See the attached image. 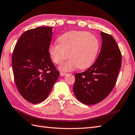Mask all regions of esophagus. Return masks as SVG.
<instances>
[{
  "label": "esophagus",
  "instance_id": "34e87169",
  "mask_svg": "<svg viewBox=\"0 0 135 135\" xmlns=\"http://www.w3.org/2000/svg\"><path fill=\"white\" fill-rule=\"evenodd\" d=\"M68 74L67 73H63V72H61L60 73V75L62 76H65L67 75Z\"/></svg>",
  "mask_w": 135,
  "mask_h": 135
}]
</instances>
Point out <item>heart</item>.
Returning a JSON list of instances; mask_svg holds the SVG:
<instances>
[{
	"instance_id": "b5f03b06",
	"label": "heart",
	"mask_w": 135,
	"mask_h": 135,
	"mask_svg": "<svg viewBox=\"0 0 135 135\" xmlns=\"http://www.w3.org/2000/svg\"><path fill=\"white\" fill-rule=\"evenodd\" d=\"M58 44L50 46L49 54L54 62L60 65L68 59L60 68L71 71L75 68L85 69L92 64L99 49V41L94 34L85 31H70L58 37Z\"/></svg>"
}]
</instances>
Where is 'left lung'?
Instances as JSON below:
<instances>
[{"label":"left lung","instance_id":"obj_1","mask_svg":"<svg viewBox=\"0 0 135 135\" xmlns=\"http://www.w3.org/2000/svg\"><path fill=\"white\" fill-rule=\"evenodd\" d=\"M102 47L95 62L75 75V97L85 105H94L107 97L115 85L122 64V55L115 40L101 31Z\"/></svg>","mask_w":135,"mask_h":135}]
</instances>
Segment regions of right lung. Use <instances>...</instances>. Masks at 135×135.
I'll use <instances>...</instances> for the list:
<instances>
[{
	"instance_id": "add662e5",
	"label": "right lung",
	"mask_w": 135,
	"mask_h": 135,
	"mask_svg": "<svg viewBox=\"0 0 135 135\" xmlns=\"http://www.w3.org/2000/svg\"><path fill=\"white\" fill-rule=\"evenodd\" d=\"M51 27H39L23 33L12 54V69L17 89L24 98L34 104L49 96L59 78L49 49Z\"/></svg>"
}]
</instances>
